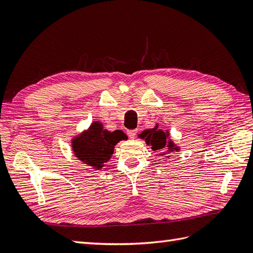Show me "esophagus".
<instances>
[{"label":"esophagus","mask_w":253,"mask_h":253,"mask_svg":"<svg viewBox=\"0 0 253 253\" xmlns=\"http://www.w3.org/2000/svg\"><path fill=\"white\" fill-rule=\"evenodd\" d=\"M127 134L129 135V138L130 139H133L135 137V134H137V130H127Z\"/></svg>","instance_id":"obj_1"}]
</instances>
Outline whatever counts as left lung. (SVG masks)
Here are the masks:
<instances>
[{
	"mask_svg": "<svg viewBox=\"0 0 253 253\" xmlns=\"http://www.w3.org/2000/svg\"><path fill=\"white\" fill-rule=\"evenodd\" d=\"M138 137L142 140H145L146 145H150L152 150L159 153V156L169 159L172 157V154L180 151V146L174 143L170 132L168 130L160 129L159 125L156 124L154 128L145 129Z\"/></svg>",
	"mask_w": 253,
	"mask_h": 253,
	"instance_id": "8db88e82",
	"label": "left lung"
}]
</instances>
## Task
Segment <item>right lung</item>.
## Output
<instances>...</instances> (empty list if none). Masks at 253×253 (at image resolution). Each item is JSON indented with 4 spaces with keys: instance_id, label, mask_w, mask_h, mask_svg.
<instances>
[{
    "instance_id": "add662e5",
    "label": "right lung",
    "mask_w": 253,
    "mask_h": 253,
    "mask_svg": "<svg viewBox=\"0 0 253 253\" xmlns=\"http://www.w3.org/2000/svg\"><path fill=\"white\" fill-rule=\"evenodd\" d=\"M122 130L109 131L100 121H94L89 127L71 139V150L75 157L93 170H100L111 159L114 146L125 140Z\"/></svg>"
}]
</instances>
